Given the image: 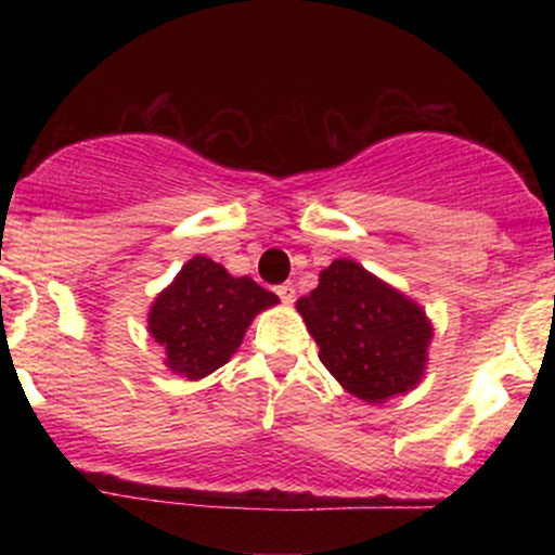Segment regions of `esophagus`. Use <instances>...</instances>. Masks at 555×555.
<instances>
[{"mask_svg": "<svg viewBox=\"0 0 555 555\" xmlns=\"http://www.w3.org/2000/svg\"><path fill=\"white\" fill-rule=\"evenodd\" d=\"M276 295H279V298H282V304H293V300H295V287H293V284H279Z\"/></svg>", "mask_w": 555, "mask_h": 555, "instance_id": "34e87169", "label": "esophagus"}]
</instances>
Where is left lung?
Masks as SVG:
<instances>
[{
    "mask_svg": "<svg viewBox=\"0 0 555 555\" xmlns=\"http://www.w3.org/2000/svg\"><path fill=\"white\" fill-rule=\"evenodd\" d=\"M298 311L322 365L360 400L384 402L422 382L433 340L427 313L360 262H330Z\"/></svg>",
    "mask_w": 555,
    "mask_h": 555,
    "instance_id": "1",
    "label": "left lung"
}]
</instances>
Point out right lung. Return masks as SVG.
I'll return each mask as SVG.
<instances>
[{
	"label": "right lung",
	"instance_id": "obj_1",
	"mask_svg": "<svg viewBox=\"0 0 555 555\" xmlns=\"http://www.w3.org/2000/svg\"><path fill=\"white\" fill-rule=\"evenodd\" d=\"M276 304V295L249 276H231L220 262L198 255L150 306L147 327L164 346L166 367L195 382L225 365L251 319Z\"/></svg>",
	"mask_w": 555,
	"mask_h": 555
}]
</instances>
